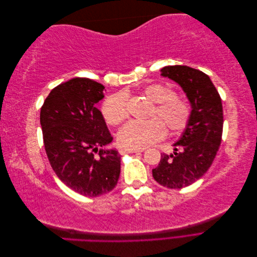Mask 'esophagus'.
Wrapping results in <instances>:
<instances>
[{
  "label": "esophagus",
  "mask_w": 257,
  "mask_h": 257,
  "mask_svg": "<svg viewBox=\"0 0 257 257\" xmlns=\"http://www.w3.org/2000/svg\"><path fill=\"white\" fill-rule=\"evenodd\" d=\"M145 149H128V148H124V149H121L120 150V153L121 154H124V153H137V152H144Z\"/></svg>",
  "instance_id": "1"
}]
</instances>
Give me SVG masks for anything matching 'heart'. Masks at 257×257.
<instances>
[{"label":"heart","mask_w":257,"mask_h":257,"mask_svg":"<svg viewBox=\"0 0 257 257\" xmlns=\"http://www.w3.org/2000/svg\"><path fill=\"white\" fill-rule=\"evenodd\" d=\"M143 95L155 103L153 119L147 122L131 121L119 132L116 138L123 148L143 149L157 143L166 134L167 127L174 132L183 131L190 121L191 109L184 99L175 95L172 89L161 83H152L143 89ZM127 100L124 93L108 97L102 105L105 121L110 125H118L127 116Z\"/></svg>","instance_id":"heart-1"}]
</instances>
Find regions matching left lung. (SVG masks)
Instances as JSON below:
<instances>
[{
    "instance_id": "1",
    "label": "left lung",
    "mask_w": 257,
    "mask_h": 257,
    "mask_svg": "<svg viewBox=\"0 0 257 257\" xmlns=\"http://www.w3.org/2000/svg\"><path fill=\"white\" fill-rule=\"evenodd\" d=\"M161 76L182 88L191 104V116L174 153L161 155L152 169L154 180L169 189H182L203 177L221 145L223 107L219 92L209 76L185 65L165 66Z\"/></svg>"
}]
</instances>
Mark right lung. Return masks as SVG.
Instances as JSON below:
<instances>
[{
    "instance_id": "1",
    "label": "right lung",
    "mask_w": 257,
    "mask_h": 257,
    "mask_svg": "<svg viewBox=\"0 0 257 257\" xmlns=\"http://www.w3.org/2000/svg\"><path fill=\"white\" fill-rule=\"evenodd\" d=\"M104 89L94 80L73 78L52 89L41 109L52 169L69 189L87 197L110 192L120 176L121 157L115 149H105L112 137L95 107L104 98Z\"/></svg>"
}]
</instances>
